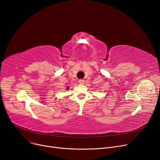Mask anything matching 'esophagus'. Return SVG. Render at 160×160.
Returning <instances> with one entry per match:
<instances>
[{"mask_svg": "<svg viewBox=\"0 0 160 160\" xmlns=\"http://www.w3.org/2000/svg\"><path fill=\"white\" fill-rule=\"evenodd\" d=\"M84 80H83V79H80L79 80H78V82H79V83H80V84H83V83H84Z\"/></svg>", "mask_w": 160, "mask_h": 160, "instance_id": "34e87169", "label": "esophagus"}]
</instances>
